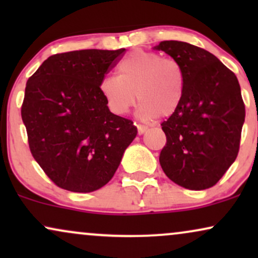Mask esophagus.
I'll return each instance as SVG.
<instances>
[{"label": "esophagus", "instance_id": "34e87169", "mask_svg": "<svg viewBox=\"0 0 258 258\" xmlns=\"http://www.w3.org/2000/svg\"><path fill=\"white\" fill-rule=\"evenodd\" d=\"M137 130H138V135H143L144 132L147 131L148 130V127H146V126H143V125H137Z\"/></svg>", "mask_w": 258, "mask_h": 258}]
</instances>
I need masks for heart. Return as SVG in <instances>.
<instances>
[{"label":"heart","instance_id":"1","mask_svg":"<svg viewBox=\"0 0 258 258\" xmlns=\"http://www.w3.org/2000/svg\"><path fill=\"white\" fill-rule=\"evenodd\" d=\"M184 85V72L177 59L137 49L117 65V78L100 80L99 92L115 115L128 112L137 94L139 116L149 120L172 115L182 102Z\"/></svg>","mask_w":258,"mask_h":258}]
</instances>
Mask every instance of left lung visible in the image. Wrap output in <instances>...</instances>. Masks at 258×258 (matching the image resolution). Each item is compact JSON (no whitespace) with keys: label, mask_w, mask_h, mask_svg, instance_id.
<instances>
[{"label":"left lung","mask_w":258,"mask_h":258,"mask_svg":"<svg viewBox=\"0 0 258 258\" xmlns=\"http://www.w3.org/2000/svg\"><path fill=\"white\" fill-rule=\"evenodd\" d=\"M161 49L184 72V94L161 123L166 144L160 165L172 182L203 190L214 186L239 153L245 104L232 70L212 53L182 41H161Z\"/></svg>","instance_id":"left-lung-1"}]
</instances>
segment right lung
I'll return each mask as SVG.
<instances>
[{
  "mask_svg": "<svg viewBox=\"0 0 258 258\" xmlns=\"http://www.w3.org/2000/svg\"><path fill=\"white\" fill-rule=\"evenodd\" d=\"M125 54L81 49L47 58L26 82L22 119L30 152L59 188L90 193L105 185L137 136L109 110L99 82Z\"/></svg>",
  "mask_w": 258,
  "mask_h": 258,
  "instance_id": "1",
  "label": "right lung"
}]
</instances>
